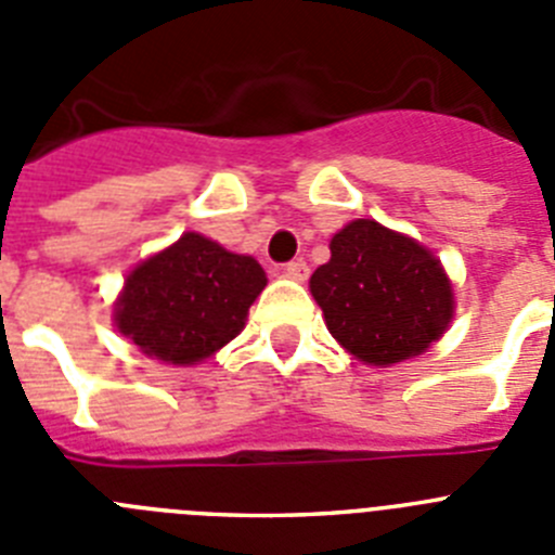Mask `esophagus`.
I'll return each mask as SVG.
<instances>
[{
  "label": "esophagus",
  "mask_w": 555,
  "mask_h": 555,
  "mask_svg": "<svg viewBox=\"0 0 555 555\" xmlns=\"http://www.w3.org/2000/svg\"><path fill=\"white\" fill-rule=\"evenodd\" d=\"M283 274H286V278H292V281L302 283L308 278V263L302 261V258H297V261H288L286 267H283Z\"/></svg>",
  "instance_id": "1"
}]
</instances>
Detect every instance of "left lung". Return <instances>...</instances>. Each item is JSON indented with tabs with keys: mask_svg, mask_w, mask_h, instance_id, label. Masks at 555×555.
Masks as SVG:
<instances>
[{
	"mask_svg": "<svg viewBox=\"0 0 555 555\" xmlns=\"http://www.w3.org/2000/svg\"><path fill=\"white\" fill-rule=\"evenodd\" d=\"M311 294L338 345L372 366L420 356L453 320L442 263L372 219L333 235L331 261L311 274Z\"/></svg>",
	"mask_w": 555,
	"mask_h": 555,
	"instance_id": "8db88e82",
	"label": "left lung"
}]
</instances>
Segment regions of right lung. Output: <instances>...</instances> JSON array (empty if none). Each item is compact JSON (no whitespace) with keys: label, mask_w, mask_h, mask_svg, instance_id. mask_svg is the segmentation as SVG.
<instances>
[{"label":"right lung","mask_w":555,"mask_h":555,"mask_svg":"<svg viewBox=\"0 0 555 555\" xmlns=\"http://www.w3.org/2000/svg\"><path fill=\"white\" fill-rule=\"evenodd\" d=\"M263 286L267 274L255 258L183 233L127 274L116 325L146 356L194 364L242 333Z\"/></svg>","instance_id":"add662e5"}]
</instances>
